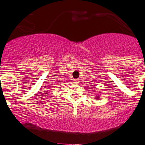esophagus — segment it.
<instances>
[{
	"label": "esophagus",
	"mask_w": 145,
	"mask_h": 145,
	"mask_svg": "<svg viewBox=\"0 0 145 145\" xmlns=\"http://www.w3.org/2000/svg\"><path fill=\"white\" fill-rule=\"evenodd\" d=\"M79 80H77V79H75V80H74V83H75V84H78V83H79Z\"/></svg>",
	"instance_id": "1"
}]
</instances>
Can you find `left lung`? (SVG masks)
Instances as JSON below:
<instances>
[{"label":"left lung","instance_id":"left-lung-1","mask_svg":"<svg viewBox=\"0 0 145 145\" xmlns=\"http://www.w3.org/2000/svg\"><path fill=\"white\" fill-rule=\"evenodd\" d=\"M96 99H99V96H97V97H96V98H95Z\"/></svg>","mask_w":145,"mask_h":145}]
</instances>
